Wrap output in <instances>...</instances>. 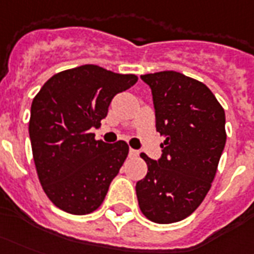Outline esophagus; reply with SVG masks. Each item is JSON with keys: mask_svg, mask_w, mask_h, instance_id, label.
I'll use <instances>...</instances> for the list:
<instances>
[{"mask_svg": "<svg viewBox=\"0 0 254 254\" xmlns=\"http://www.w3.org/2000/svg\"><path fill=\"white\" fill-rule=\"evenodd\" d=\"M129 156H130V157H136V156H138V151L130 148V149H129Z\"/></svg>", "mask_w": 254, "mask_h": 254, "instance_id": "obj_1", "label": "esophagus"}]
</instances>
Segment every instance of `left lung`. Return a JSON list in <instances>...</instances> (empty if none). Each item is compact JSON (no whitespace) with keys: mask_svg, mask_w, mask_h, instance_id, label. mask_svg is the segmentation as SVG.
<instances>
[{"mask_svg":"<svg viewBox=\"0 0 254 254\" xmlns=\"http://www.w3.org/2000/svg\"><path fill=\"white\" fill-rule=\"evenodd\" d=\"M149 84L163 153L136 185L141 213L156 223L179 222L211 189L226 144L225 110L207 86L176 71L141 75Z\"/></svg>","mask_w":254,"mask_h":254,"instance_id":"1","label":"left lung"}]
</instances>
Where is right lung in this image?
<instances>
[{
    "instance_id": "right-lung-1",
    "label": "right lung",
    "mask_w": 254,
    "mask_h": 254,
    "mask_svg": "<svg viewBox=\"0 0 254 254\" xmlns=\"http://www.w3.org/2000/svg\"><path fill=\"white\" fill-rule=\"evenodd\" d=\"M137 79L84 64L51 76L32 101L29 137L37 176L60 210L84 215L102 204L129 146L95 140L90 129L108 116L114 95Z\"/></svg>"
}]
</instances>
